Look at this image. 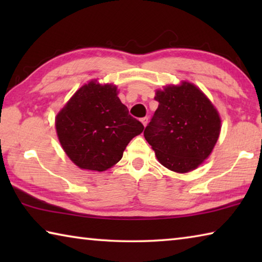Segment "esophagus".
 <instances>
[{"mask_svg": "<svg viewBox=\"0 0 262 262\" xmlns=\"http://www.w3.org/2000/svg\"><path fill=\"white\" fill-rule=\"evenodd\" d=\"M141 122L143 123V126L145 127V126H147V123H148V118H147V117H145V118H142V119H141Z\"/></svg>", "mask_w": 262, "mask_h": 262, "instance_id": "esophagus-1", "label": "esophagus"}]
</instances>
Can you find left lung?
<instances>
[{
    "label": "left lung",
    "instance_id": "left-lung-1",
    "mask_svg": "<svg viewBox=\"0 0 262 262\" xmlns=\"http://www.w3.org/2000/svg\"><path fill=\"white\" fill-rule=\"evenodd\" d=\"M158 108L144 129V137L158 162L168 170L186 173L211 154L221 132L219 112L192 83L157 90Z\"/></svg>",
    "mask_w": 262,
    "mask_h": 262
}]
</instances>
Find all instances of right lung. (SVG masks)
I'll list each match as a JSON object with an SVG mask.
<instances>
[{
	"instance_id": "1",
	"label": "right lung",
	"mask_w": 262,
	"mask_h": 262,
	"mask_svg": "<svg viewBox=\"0 0 262 262\" xmlns=\"http://www.w3.org/2000/svg\"><path fill=\"white\" fill-rule=\"evenodd\" d=\"M59 141L78 167L106 171L122 158L144 127L133 118L113 84L91 81L76 91L55 119Z\"/></svg>"
}]
</instances>
